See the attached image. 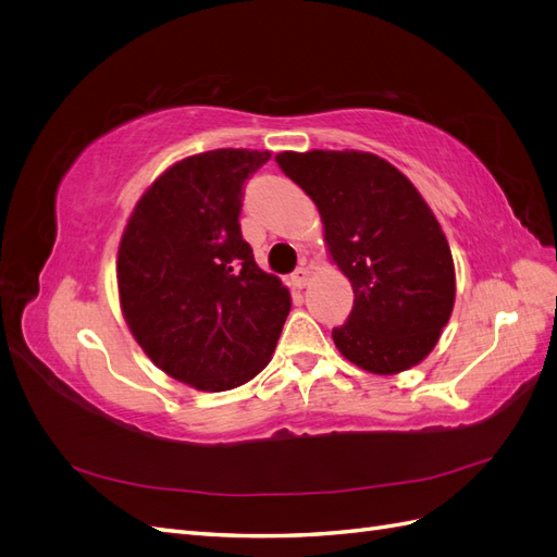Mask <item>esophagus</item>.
Instances as JSON below:
<instances>
[{"label": "esophagus", "mask_w": 557, "mask_h": 557, "mask_svg": "<svg viewBox=\"0 0 557 557\" xmlns=\"http://www.w3.org/2000/svg\"><path fill=\"white\" fill-rule=\"evenodd\" d=\"M290 283H293V288H297V290L305 288V285L309 283V272H307V269H305V267L295 269L293 276H290Z\"/></svg>", "instance_id": "obj_1"}]
</instances>
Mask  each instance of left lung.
I'll use <instances>...</instances> for the list:
<instances>
[{"label": "left lung", "instance_id": "8db88e82", "mask_svg": "<svg viewBox=\"0 0 557 557\" xmlns=\"http://www.w3.org/2000/svg\"><path fill=\"white\" fill-rule=\"evenodd\" d=\"M281 172L320 211L332 260L352 285L342 356L372 374L418 364L440 342L453 299V256L434 213L391 162L362 150L278 153Z\"/></svg>", "mask_w": 557, "mask_h": 557}]
</instances>
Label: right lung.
I'll list each match as a JSON object with an SVG mask.
<instances>
[{
	"mask_svg": "<svg viewBox=\"0 0 557 557\" xmlns=\"http://www.w3.org/2000/svg\"><path fill=\"white\" fill-rule=\"evenodd\" d=\"M269 160L218 148L176 162L139 199L117 248L134 339L162 372L221 393L260 374L290 295L242 237L244 185Z\"/></svg>",
	"mask_w": 557,
	"mask_h": 557,
	"instance_id": "1",
	"label": "right lung"
}]
</instances>
